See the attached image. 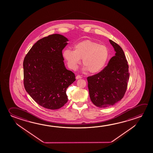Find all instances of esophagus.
Returning a JSON list of instances; mask_svg holds the SVG:
<instances>
[{"mask_svg":"<svg viewBox=\"0 0 153 153\" xmlns=\"http://www.w3.org/2000/svg\"><path fill=\"white\" fill-rule=\"evenodd\" d=\"M76 79H80V78H82V77L80 75H77V76H76Z\"/></svg>","mask_w":153,"mask_h":153,"instance_id":"1","label":"esophagus"}]
</instances>
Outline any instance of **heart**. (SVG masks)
<instances>
[{
  "mask_svg": "<svg viewBox=\"0 0 153 153\" xmlns=\"http://www.w3.org/2000/svg\"><path fill=\"white\" fill-rule=\"evenodd\" d=\"M63 56L69 68L75 70L82 59L85 70L92 74L100 72L105 67L109 57L108 48L91 40H85L77 43L74 51L69 48L63 51Z\"/></svg>",
  "mask_w": 153,
  "mask_h": 153,
  "instance_id": "b5f03b06",
  "label": "heart"
}]
</instances>
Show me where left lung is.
<instances>
[{"label": "left lung", "instance_id": "1", "mask_svg": "<svg viewBox=\"0 0 153 153\" xmlns=\"http://www.w3.org/2000/svg\"><path fill=\"white\" fill-rule=\"evenodd\" d=\"M109 42L115 55L100 72L87 78L91 100L100 108L114 105L123 98L130 76L128 61L122 48L113 40Z\"/></svg>", "mask_w": 153, "mask_h": 153}]
</instances>
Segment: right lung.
<instances>
[{"mask_svg":"<svg viewBox=\"0 0 153 153\" xmlns=\"http://www.w3.org/2000/svg\"><path fill=\"white\" fill-rule=\"evenodd\" d=\"M68 39L53 34L33 45L23 61V83L25 90L38 105L58 109L68 101L66 90L76 80L65 68L62 50Z\"/></svg>","mask_w":153,"mask_h":153,"instance_id":"obj_1","label":"right lung"}]
</instances>
